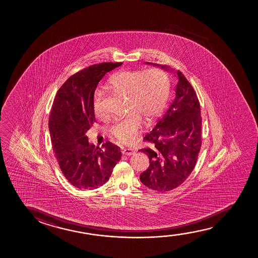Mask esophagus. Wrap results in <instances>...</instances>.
<instances>
[{"label":"esophagus","mask_w":258,"mask_h":258,"mask_svg":"<svg viewBox=\"0 0 258 258\" xmlns=\"http://www.w3.org/2000/svg\"><path fill=\"white\" fill-rule=\"evenodd\" d=\"M122 154L127 156L133 155L135 154V151L132 148H124L122 150Z\"/></svg>","instance_id":"esophagus-1"}]
</instances>
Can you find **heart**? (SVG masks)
Here are the masks:
<instances>
[{
	"label": "heart",
	"mask_w": 258,
	"mask_h": 258,
	"mask_svg": "<svg viewBox=\"0 0 258 258\" xmlns=\"http://www.w3.org/2000/svg\"><path fill=\"white\" fill-rule=\"evenodd\" d=\"M108 85L118 95L127 98V110L132 113L114 121L110 127V134L120 143H131L141 127V118L151 121L165 107L169 93V80L166 73L159 69L125 71L114 75ZM103 99L104 92L95 90L92 95V110L100 119L106 116Z\"/></svg>",
	"instance_id": "obj_1"
}]
</instances>
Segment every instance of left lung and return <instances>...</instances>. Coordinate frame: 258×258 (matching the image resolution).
Here are the masks:
<instances>
[{"label": "left lung", "mask_w": 258, "mask_h": 258, "mask_svg": "<svg viewBox=\"0 0 258 258\" xmlns=\"http://www.w3.org/2000/svg\"><path fill=\"white\" fill-rule=\"evenodd\" d=\"M173 72L165 65L146 62ZM175 98L144 141L152 144L139 152L148 156L150 166L140 174L142 183L159 192L176 188L189 176L202 146V117L198 96L178 71Z\"/></svg>", "instance_id": "left-lung-1"}]
</instances>
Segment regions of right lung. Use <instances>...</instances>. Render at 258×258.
Instances as JSON below:
<instances>
[{"mask_svg":"<svg viewBox=\"0 0 258 258\" xmlns=\"http://www.w3.org/2000/svg\"><path fill=\"white\" fill-rule=\"evenodd\" d=\"M121 62L94 64L71 76L57 92L50 114L54 156L68 181L79 189H94L109 180L121 157L120 147L110 142L95 147L85 133L95 122L93 92L103 77Z\"/></svg>","mask_w":258,"mask_h":258,"instance_id":"obj_1","label":"right lung"}]
</instances>
